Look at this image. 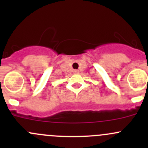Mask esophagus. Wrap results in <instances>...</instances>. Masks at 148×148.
I'll return each instance as SVG.
<instances>
[{
    "mask_svg": "<svg viewBox=\"0 0 148 148\" xmlns=\"http://www.w3.org/2000/svg\"><path fill=\"white\" fill-rule=\"evenodd\" d=\"M74 74H78L79 70H74Z\"/></svg>",
    "mask_w": 148,
    "mask_h": 148,
    "instance_id": "1",
    "label": "esophagus"
}]
</instances>
